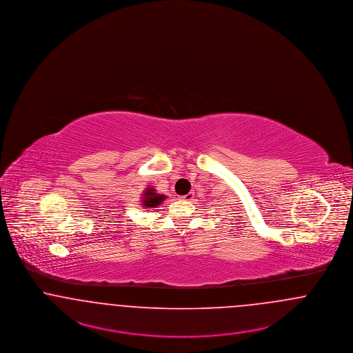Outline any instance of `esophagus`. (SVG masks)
Segmentation results:
<instances>
[{"label": "esophagus", "instance_id": "esophagus-1", "mask_svg": "<svg viewBox=\"0 0 353 353\" xmlns=\"http://www.w3.org/2000/svg\"><path fill=\"white\" fill-rule=\"evenodd\" d=\"M194 198V192H188L187 195H184V196H182L181 199L182 200H191Z\"/></svg>", "mask_w": 353, "mask_h": 353}]
</instances>
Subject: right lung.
Returning a JSON list of instances; mask_svg holds the SVG:
<instances>
[{
	"label": "right lung",
	"instance_id": "add662e5",
	"mask_svg": "<svg viewBox=\"0 0 353 353\" xmlns=\"http://www.w3.org/2000/svg\"><path fill=\"white\" fill-rule=\"evenodd\" d=\"M165 195L162 194H157L153 187H148L145 190V192L142 194V205L145 208H155L157 205H159L163 200H165Z\"/></svg>",
	"mask_w": 353,
	"mask_h": 353
}]
</instances>
